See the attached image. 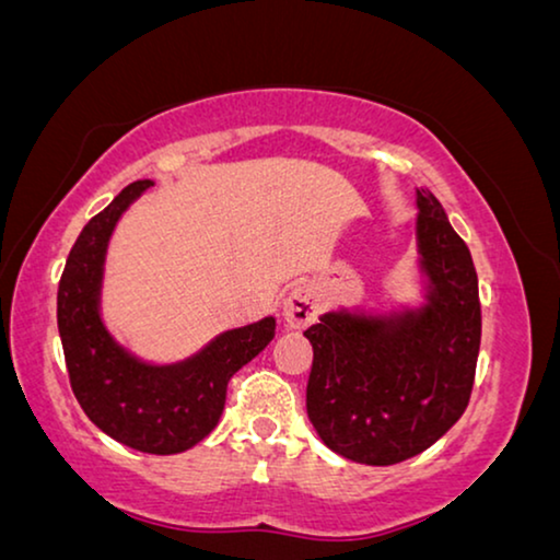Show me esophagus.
<instances>
[{
	"mask_svg": "<svg viewBox=\"0 0 560 560\" xmlns=\"http://www.w3.org/2000/svg\"><path fill=\"white\" fill-rule=\"evenodd\" d=\"M316 308H319V304H316L314 289L308 283H296V287H291L287 299H283L281 316L287 327L306 329L308 324L316 322Z\"/></svg>",
	"mask_w": 560,
	"mask_h": 560,
	"instance_id": "34e87169",
	"label": "esophagus"
}]
</instances>
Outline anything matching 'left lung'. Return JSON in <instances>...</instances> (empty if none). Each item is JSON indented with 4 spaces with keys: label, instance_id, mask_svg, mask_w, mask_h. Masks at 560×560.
Returning a JSON list of instances; mask_svg holds the SVG:
<instances>
[{
    "label": "left lung",
    "instance_id": "obj_1",
    "mask_svg": "<svg viewBox=\"0 0 560 560\" xmlns=\"http://www.w3.org/2000/svg\"><path fill=\"white\" fill-rule=\"evenodd\" d=\"M417 241L430 279L420 312L324 314L304 337L314 362L306 412L324 445L364 465L420 455L460 420L480 352V296L470 248L440 200L417 190Z\"/></svg>",
    "mask_w": 560,
    "mask_h": 560
}]
</instances>
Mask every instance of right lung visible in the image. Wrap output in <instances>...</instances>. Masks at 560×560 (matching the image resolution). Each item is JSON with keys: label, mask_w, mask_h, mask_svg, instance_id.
Masks as SVG:
<instances>
[{"label": "right lung", "mask_w": 560, "mask_h": 560, "mask_svg": "<svg viewBox=\"0 0 560 560\" xmlns=\"http://www.w3.org/2000/svg\"><path fill=\"white\" fill-rule=\"evenodd\" d=\"M150 186L153 180L125 186L80 231L57 289V327L72 392L90 420L140 453L173 455L219 424L231 377L269 345L277 322L269 316L221 334L200 354L171 366L143 364L115 345L97 312L105 246L120 213Z\"/></svg>", "instance_id": "1"}]
</instances>
